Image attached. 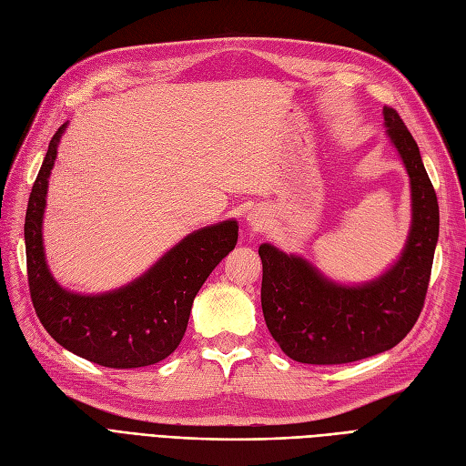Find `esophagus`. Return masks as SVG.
Returning a JSON list of instances; mask_svg holds the SVG:
<instances>
[{
    "instance_id": "esophagus-1",
    "label": "esophagus",
    "mask_w": 466,
    "mask_h": 466,
    "mask_svg": "<svg viewBox=\"0 0 466 466\" xmlns=\"http://www.w3.org/2000/svg\"><path fill=\"white\" fill-rule=\"evenodd\" d=\"M247 221L250 223V226L254 229H262L266 226V214L262 210H252L248 216H247Z\"/></svg>"
}]
</instances>
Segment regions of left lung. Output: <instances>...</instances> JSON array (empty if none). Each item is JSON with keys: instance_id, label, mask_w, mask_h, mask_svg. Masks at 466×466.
<instances>
[{"instance_id": "1", "label": "left lung", "mask_w": 466, "mask_h": 466, "mask_svg": "<svg viewBox=\"0 0 466 466\" xmlns=\"http://www.w3.org/2000/svg\"><path fill=\"white\" fill-rule=\"evenodd\" d=\"M383 125L410 181V229L399 258L378 278L337 283L299 254L264 243L262 310L271 337L289 359L345 364L390 350L412 329L424 307L440 235L436 190L419 144L393 107Z\"/></svg>"}]
</instances>
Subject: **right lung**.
I'll use <instances>...</instances> for the list:
<instances>
[{"label":"right lung","mask_w":466,"mask_h":466,"mask_svg":"<svg viewBox=\"0 0 466 466\" xmlns=\"http://www.w3.org/2000/svg\"><path fill=\"white\" fill-rule=\"evenodd\" d=\"M63 123L32 185L25 218L30 299L42 326L75 355L107 368H140L179 347L200 287L235 248L238 223L219 221L188 233L142 276L114 291L85 295L61 287L46 262L42 223Z\"/></svg>","instance_id":"add662e5"}]
</instances>
